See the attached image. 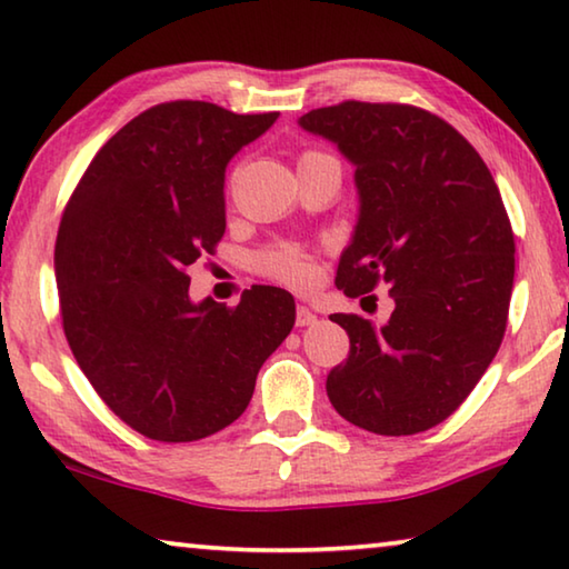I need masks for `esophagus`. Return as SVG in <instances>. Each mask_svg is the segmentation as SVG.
<instances>
[{
	"instance_id": "esophagus-1",
	"label": "esophagus",
	"mask_w": 569,
	"mask_h": 569,
	"mask_svg": "<svg viewBox=\"0 0 569 569\" xmlns=\"http://www.w3.org/2000/svg\"><path fill=\"white\" fill-rule=\"evenodd\" d=\"M316 321H319V316H316L311 308H308V306H298L296 308V326H301V329H306V326H313Z\"/></svg>"
}]
</instances>
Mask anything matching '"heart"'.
<instances>
[{
  "instance_id": "1",
  "label": "heart",
  "mask_w": 569,
  "mask_h": 569,
  "mask_svg": "<svg viewBox=\"0 0 569 569\" xmlns=\"http://www.w3.org/2000/svg\"><path fill=\"white\" fill-rule=\"evenodd\" d=\"M263 268L286 283L303 286L313 278V266L293 248H278L263 258Z\"/></svg>"
}]
</instances>
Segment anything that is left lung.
I'll return each instance as SVG.
<instances>
[{
	"mask_svg": "<svg viewBox=\"0 0 569 569\" xmlns=\"http://www.w3.org/2000/svg\"><path fill=\"white\" fill-rule=\"evenodd\" d=\"M353 166L359 216L336 286H389L373 326L333 313L351 351L326 379L346 421L383 437L427 431L457 411L502 343L515 236L492 172L461 134L409 104L341 102L298 118Z\"/></svg>",
	"mask_w": 569,
	"mask_h": 569,
	"instance_id": "obj_1",
	"label": "left lung"
}]
</instances>
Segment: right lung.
<instances>
[{
	"label": "right lung",
	"mask_w": 569,
	"mask_h": 569,
	"mask_svg": "<svg viewBox=\"0 0 569 569\" xmlns=\"http://www.w3.org/2000/svg\"><path fill=\"white\" fill-rule=\"evenodd\" d=\"M278 112L166 102L104 142L64 208L54 276L67 343L102 401L158 441L216 435L296 323L293 296L192 301L186 268L226 233V168Z\"/></svg>",
	"instance_id": "add662e5"
}]
</instances>
